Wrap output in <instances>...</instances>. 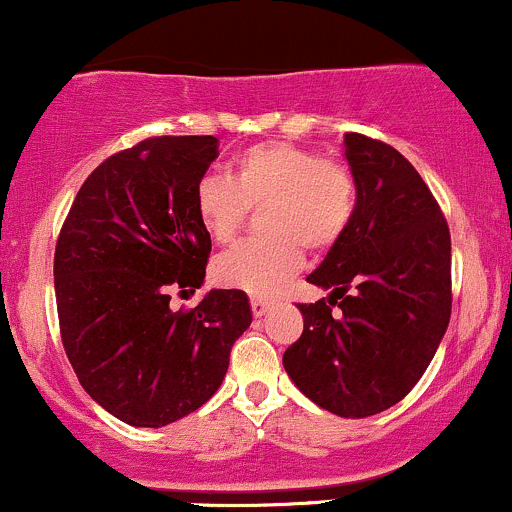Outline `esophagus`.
I'll use <instances>...</instances> for the list:
<instances>
[{"label":"esophagus","instance_id":"esophagus-1","mask_svg":"<svg viewBox=\"0 0 512 512\" xmlns=\"http://www.w3.org/2000/svg\"><path fill=\"white\" fill-rule=\"evenodd\" d=\"M250 308H252V316L262 318V316H265V313L269 311V308H272V301L260 299V296H252V299H250Z\"/></svg>","mask_w":512,"mask_h":512}]
</instances>
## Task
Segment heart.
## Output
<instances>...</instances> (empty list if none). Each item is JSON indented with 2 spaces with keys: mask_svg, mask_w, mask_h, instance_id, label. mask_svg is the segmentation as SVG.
Returning a JSON list of instances; mask_svg holds the SVG:
<instances>
[{
  "mask_svg": "<svg viewBox=\"0 0 512 512\" xmlns=\"http://www.w3.org/2000/svg\"><path fill=\"white\" fill-rule=\"evenodd\" d=\"M262 207L265 238L235 247L213 267L223 286L272 296L299 272L306 247L340 243L357 211L355 174L338 160L286 140H265L230 160L228 177L206 174L194 189V211L216 245H230L247 211Z\"/></svg>",
  "mask_w": 512,
  "mask_h": 512,
  "instance_id": "b5f03b06",
  "label": "heart"
}]
</instances>
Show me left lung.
Segmentation results:
<instances>
[{"label": "left lung", "mask_w": 512, "mask_h": 512, "mask_svg": "<svg viewBox=\"0 0 512 512\" xmlns=\"http://www.w3.org/2000/svg\"><path fill=\"white\" fill-rule=\"evenodd\" d=\"M345 157L355 218L308 274L333 294L299 303L303 333L284 369L325 411L367 418L408 396L435 357L452 313V240L428 184L396 148L347 133Z\"/></svg>", "instance_id": "obj_1"}]
</instances>
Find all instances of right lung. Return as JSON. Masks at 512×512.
<instances>
[{
    "mask_svg": "<svg viewBox=\"0 0 512 512\" xmlns=\"http://www.w3.org/2000/svg\"><path fill=\"white\" fill-rule=\"evenodd\" d=\"M216 157L213 136L140 140L84 179L60 228L53 277L65 355L82 389L136 428L204 406L252 323L240 289L170 308L172 291L204 282L211 238L194 189Z\"/></svg>",
    "mask_w": 512,
    "mask_h": 512,
    "instance_id": "1",
    "label": "right lung"
}]
</instances>
